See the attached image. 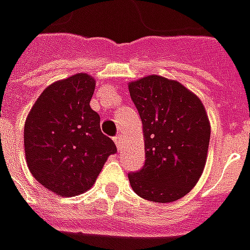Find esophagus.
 Here are the masks:
<instances>
[{
    "label": "esophagus",
    "instance_id": "34e87169",
    "mask_svg": "<svg viewBox=\"0 0 250 250\" xmlns=\"http://www.w3.org/2000/svg\"><path fill=\"white\" fill-rule=\"evenodd\" d=\"M114 143H115V146H117V148L120 149V148H121V144H122V136L121 135L115 136Z\"/></svg>",
    "mask_w": 250,
    "mask_h": 250
}]
</instances>
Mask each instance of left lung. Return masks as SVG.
<instances>
[{
  "label": "left lung",
  "mask_w": 250,
  "mask_h": 250,
  "mask_svg": "<svg viewBox=\"0 0 250 250\" xmlns=\"http://www.w3.org/2000/svg\"><path fill=\"white\" fill-rule=\"evenodd\" d=\"M143 122L146 163L128 174L136 194L171 203L197 184L206 166L211 126L200 98L181 83L151 75L129 83Z\"/></svg>",
  "instance_id": "1"
}]
</instances>
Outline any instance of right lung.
Listing matches in <instances>:
<instances>
[{
	"label": "right lung",
	"instance_id": "right-lung-1",
	"mask_svg": "<svg viewBox=\"0 0 250 250\" xmlns=\"http://www.w3.org/2000/svg\"><path fill=\"white\" fill-rule=\"evenodd\" d=\"M95 80L77 73L50 84L24 124L25 162L31 174L53 193L72 197L95 184L114 142L101 130L89 102Z\"/></svg>",
	"mask_w": 250,
	"mask_h": 250
}]
</instances>
